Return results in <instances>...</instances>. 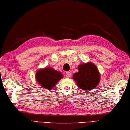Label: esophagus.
<instances>
[{"label": "esophagus", "mask_w": 130, "mask_h": 130, "mask_svg": "<svg viewBox=\"0 0 130 130\" xmlns=\"http://www.w3.org/2000/svg\"><path fill=\"white\" fill-rule=\"evenodd\" d=\"M66 76L67 77H69L71 76V73L70 72H66Z\"/></svg>", "instance_id": "1"}]
</instances>
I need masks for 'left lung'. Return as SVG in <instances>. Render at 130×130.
Segmentation results:
<instances>
[{
	"label": "left lung",
	"mask_w": 130,
	"mask_h": 130,
	"mask_svg": "<svg viewBox=\"0 0 130 130\" xmlns=\"http://www.w3.org/2000/svg\"><path fill=\"white\" fill-rule=\"evenodd\" d=\"M78 72L73 74V79L81 90H92L96 87L100 80L99 71L94 64L88 63L79 65Z\"/></svg>",
	"instance_id": "1"
}]
</instances>
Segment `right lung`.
I'll return each instance as SVG.
<instances>
[{"mask_svg":"<svg viewBox=\"0 0 130 130\" xmlns=\"http://www.w3.org/2000/svg\"><path fill=\"white\" fill-rule=\"evenodd\" d=\"M37 82L45 89L51 90L58 81L63 78V75L51 68L39 70L36 75Z\"/></svg>","mask_w":130,"mask_h":130,"instance_id":"obj_1","label":"right lung"}]
</instances>
